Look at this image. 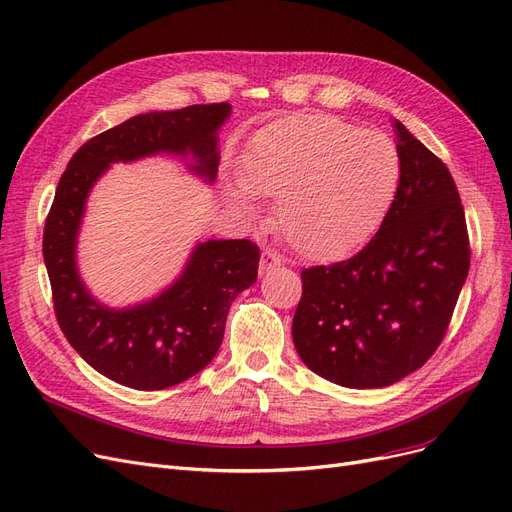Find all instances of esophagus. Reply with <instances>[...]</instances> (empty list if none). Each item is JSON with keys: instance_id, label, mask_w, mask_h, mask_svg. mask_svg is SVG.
<instances>
[{"instance_id": "obj_1", "label": "esophagus", "mask_w": 512, "mask_h": 512, "mask_svg": "<svg viewBox=\"0 0 512 512\" xmlns=\"http://www.w3.org/2000/svg\"><path fill=\"white\" fill-rule=\"evenodd\" d=\"M280 255L274 253V251H263L261 253V261H259V276H266L268 272H272L276 266H280Z\"/></svg>"}]
</instances>
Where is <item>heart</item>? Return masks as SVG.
I'll return each instance as SVG.
<instances>
[{"instance_id": "obj_1", "label": "heart", "mask_w": 512, "mask_h": 512, "mask_svg": "<svg viewBox=\"0 0 512 512\" xmlns=\"http://www.w3.org/2000/svg\"><path fill=\"white\" fill-rule=\"evenodd\" d=\"M398 148L381 131L329 114H293L261 129L227 195L257 212V195L278 200V227L295 251L329 259L366 244L400 189Z\"/></svg>"}]
</instances>
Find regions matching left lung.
Wrapping results in <instances>:
<instances>
[{
	"mask_svg": "<svg viewBox=\"0 0 512 512\" xmlns=\"http://www.w3.org/2000/svg\"><path fill=\"white\" fill-rule=\"evenodd\" d=\"M400 189L355 257L302 272L293 344L325 381L381 389L434 355L470 270L466 214L447 166L393 119Z\"/></svg>",
	"mask_w": 512,
	"mask_h": 512,
	"instance_id": "1",
	"label": "left lung"
}]
</instances>
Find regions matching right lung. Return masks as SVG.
Returning <instances> with one entry per match:
<instances>
[{"label": "right lung", "mask_w": 512, "mask_h": 512, "mask_svg": "<svg viewBox=\"0 0 512 512\" xmlns=\"http://www.w3.org/2000/svg\"><path fill=\"white\" fill-rule=\"evenodd\" d=\"M232 106L195 104L144 112L82 144L65 168L44 225V263L61 332L87 364L110 381L155 391L204 370L217 355L238 293L257 280L251 240L197 242L172 283L138 304L100 302L78 270V236L89 193L112 163L170 155L212 185L219 172V131Z\"/></svg>", "instance_id": "add662e5"}]
</instances>
